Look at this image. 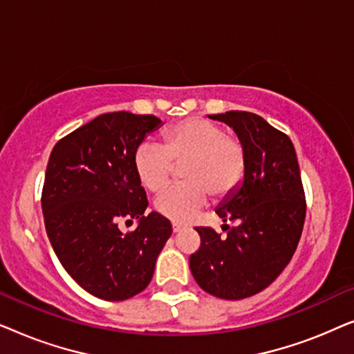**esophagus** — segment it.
Instances as JSON below:
<instances>
[{
  "mask_svg": "<svg viewBox=\"0 0 354 354\" xmlns=\"http://www.w3.org/2000/svg\"><path fill=\"white\" fill-rule=\"evenodd\" d=\"M180 230H183V225L176 224V222H174V224H172V232H174V234H178V232H180Z\"/></svg>",
  "mask_w": 354,
  "mask_h": 354,
  "instance_id": "34e87169",
  "label": "esophagus"
}]
</instances>
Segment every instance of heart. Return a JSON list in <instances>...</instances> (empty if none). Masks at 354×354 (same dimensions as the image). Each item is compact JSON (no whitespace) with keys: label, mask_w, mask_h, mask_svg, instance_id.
I'll list each match as a JSON object with an SVG mask.
<instances>
[{"label":"heart","mask_w":354,"mask_h":354,"mask_svg":"<svg viewBox=\"0 0 354 354\" xmlns=\"http://www.w3.org/2000/svg\"><path fill=\"white\" fill-rule=\"evenodd\" d=\"M177 183L159 193L154 207L174 222H188L206 206L209 195L224 198L243 180L246 153L239 138L211 120L192 118L171 127L164 145L145 140L135 149L133 167L149 192H158L171 178L176 164H183Z\"/></svg>","instance_id":"obj_1"}]
</instances>
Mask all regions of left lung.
<instances>
[{"label": "left lung", "instance_id": "left-lung-1", "mask_svg": "<svg viewBox=\"0 0 354 354\" xmlns=\"http://www.w3.org/2000/svg\"><path fill=\"white\" fill-rule=\"evenodd\" d=\"M234 129L245 147L246 169L240 187L216 207L227 236L196 227L201 246L190 256L196 283L222 299L259 293L282 274L303 232L306 203L295 147L287 135L258 114L229 111L207 115Z\"/></svg>", "mask_w": 354, "mask_h": 354}]
</instances>
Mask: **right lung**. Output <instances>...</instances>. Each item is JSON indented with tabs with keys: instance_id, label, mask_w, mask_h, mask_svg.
Instances as JSON below:
<instances>
[{
	"instance_id": "obj_1",
	"label": "right lung",
	"mask_w": 354,
	"mask_h": 354,
	"mask_svg": "<svg viewBox=\"0 0 354 354\" xmlns=\"http://www.w3.org/2000/svg\"><path fill=\"white\" fill-rule=\"evenodd\" d=\"M161 125L149 114H101L59 140L50 154L41 193L48 239L67 274L106 301L148 287L172 234L166 217L145 214L147 193L133 167L135 149ZM122 218H137L138 229L122 234Z\"/></svg>"
}]
</instances>
